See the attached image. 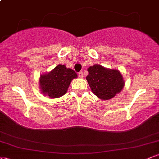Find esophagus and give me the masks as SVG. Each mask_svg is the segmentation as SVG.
I'll list each match as a JSON object with an SVG mask.
<instances>
[{"label": "esophagus", "mask_w": 159, "mask_h": 159, "mask_svg": "<svg viewBox=\"0 0 159 159\" xmlns=\"http://www.w3.org/2000/svg\"><path fill=\"white\" fill-rule=\"evenodd\" d=\"M78 76H79L80 78H83L84 77V74H83V72H78Z\"/></svg>", "instance_id": "1"}]
</instances>
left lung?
I'll return each instance as SVG.
<instances>
[{
  "mask_svg": "<svg viewBox=\"0 0 159 159\" xmlns=\"http://www.w3.org/2000/svg\"><path fill=\"white\" fill-rule=\"evenodd\" d=\"M86 77L91 90L98 98L109 100L120 93L123 89L125 81L121 72L115 69H107L95 64L87 69Z\"/></svg>",
  "mask_w": 159,
  "mask_h": 159,
  "instance_id": "left-lung-1",
  "label": "left lung"
}]
</instances>
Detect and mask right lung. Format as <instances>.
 Wrapping results in <instances>:
<instances>
[{
	"instance_id": "obj_1",
	"label": "right lung",
	"mask_w": 159,
	"mask_h": 159,
	"mask_svg": "<svg viewBox=\"0 0 159 159\" xmlns=\"http://www.w3.org/2000/svg\"><path fill=\"white\" fill-rule=\"evenodd\" d=\"M77 77L76 72L72 69L66 68V65L59 64L51 72L40 75V91L52 98L61 97L66 93L72 80Z\"/></svg>"
}]
</instances>
